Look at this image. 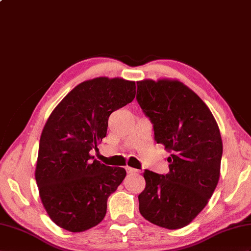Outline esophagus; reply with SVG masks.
Returning a JSON list of instances; mask_svg holds the SVG:
<instances>
[{"label": "esophagus", "mask_w": 251, "mask_h": 251, "mask_svg": "<svg viewBox=\"0 0 251 251\" xmlns=\"http://www.w3.org/2000/svg\"><path fill=\"white\" fill-rule=\"evenodd\" d=\"M126 173L127 174H137L138 173V170L137 169H135V168H132V167H126Z\"/></svg>", "instance_id": "1"}]
</instances>
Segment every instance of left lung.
Segmentation results:
<instances>
[{"mask_svg": "<svg viewBox=\"0 0 251 251\" xmlns=\"http://www.w3.org/2000/svg\"><path fill=\"white\" fill-rule=\"evenodd\" d=\"M136 100L153 125L155 142L170 152L168 174L145 170L139 212L162 228H183L204 209L219 180L223 142L217 122L179 81H139Z\"/></svg>", "mask_w": 251, "mask_h": 251, "instance_id": "1", "label": "left lung"}]
</instances>
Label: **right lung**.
Here are the masks:
<instances>
[{
    "label": "right lung",
    "instance_id": "1",
    "mask_svg": "<svg viewBox=\"0 0 251 251\" xmlns=\"http://www.w3.org/2000/svg\"><path fill=\"white\" fill-rule=\"evenodd\" d=\"M135 82L97 77L73 88L42 130L35 178L52 221L70 232L100 224L107 199L126 178V169L101 164L89 154L106 136L108 117L134 100Z\"/></svg>",
    "mask_w": 251,
    "mask_h": 251
}]
</instances>
